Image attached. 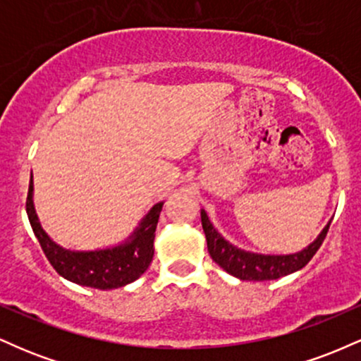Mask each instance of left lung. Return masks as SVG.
<instances>
[{"label": "left lung", "instance_id": "8db88e82", "mask_svg": "<svg viewBox=\"0 0 361 361\" xmlns=\"http://www.w3.org/2000/svg\"><path fill=\"white\" fill-rule=\"evenodd\" d=\"M331 224V222H329ZM329 224L324 227L319 238L310 246L302 250L295 255H256V252H247L233 246L222 238L207 217L205 210H202V227L207 238V247H209L210 256L219 267L224 268L229 275L239 280L250 281H267L276 280L280 276L290 275V273L300 270L312 259L322 241H324Z\"/></svg>", "mask_w": 361, "mask_h": 361}]
</instances>
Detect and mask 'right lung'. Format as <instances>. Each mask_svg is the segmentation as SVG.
I'll list each match as a JSON object with an SVG mask.
<instances>
[{"instance_id":"right-lung-1","label":"right lung","mask_w":361,"mask_h":361,"mask_svg":"<svg viewBox=\"0 0 361 361\" xmlns=\"http://www.w3.org/2000/svg\"><path fill=\"white\" fill-rule=\"evenodd\" d=\"M32 192H34V181L30 180L27 195L28 221L49 263L66 280L85 285V287L110 290L137 280L147 270L154 255V233L163 204H156L149 210L137 231L126 244L110 247V250L68 251L51 241V238L40 227L34 209V200H32Z\"/></svg>"}]
</instances>
